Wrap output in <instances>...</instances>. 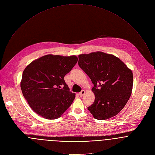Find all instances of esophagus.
<instances>
[{
    "instance_id": "34e87169",
    "label": "esophagus",
    "mask_w": 155,
    "mask_h": 155,
    "mask_svg": "<svg viewBox=\"0 0 155 155\" xmlns=\"http://www.w3.org/2000/svg\"><path fill=\"white\" fill-rule=\"evenodd\" d=\"M85 90H82L81 93H79V96L81 97H82L85 94Z\"/></svg>"
}]
</instances>
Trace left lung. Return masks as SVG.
Segmentation results:
<instances>
[{"label":"left lung","mask_w":155,"mask_h":155,"mask_svg":"<svg viewBox=\"0 0 155 155\" xmlns=\"http://www.w3.org/2000/svg\"><path fill=\"white\" fill-rule=\"evenodd\" d=\"M78 64L94 85L91 90L95 99L88 107L93 116L105 120L117 114L131 94V70L119 58L102 51L79 54Z\"/></svg>","instance_id":"obj_1"}]
</instances>
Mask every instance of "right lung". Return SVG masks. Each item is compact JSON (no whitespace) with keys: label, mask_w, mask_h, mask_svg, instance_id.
<instances>
[{"label":"right lung","mask_w":155,"mask_h":155,"mask_svg":"<svg viewBox=\"0 0 155 155\" xmlns=\"http://www.w3.org/2000/svg\"><path fill=\"white\" fill-rule=\"evenodd\" d=\"M75 55L47 54L32 61L23 71L22 94L31 109L47 119L60 117L73 102L64 76L78 62Z\"/></svg>","instance_id":"1"}]
</instances>
